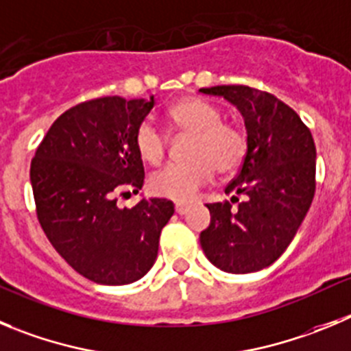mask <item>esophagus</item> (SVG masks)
I'll list each match as a JSON object with an SVG mask.
<instances>
[{
  "mask_svg": "<svg viewBox=\"0 0 351 351\" xmlns=\"http://www.w3.org/2000/svg\"><path fill=\"white\" fill-rule=\"evenodd\" d=\"M189 208H191V206L186 204V202H176L175 204V211L178 213V215H185V213L189 211Z\"/></svg>",
  "mask_w": 351,
  "mask_h": 351,
  "instance_id": "34e87169",
  "label": "esophagus"
}]
</instances>
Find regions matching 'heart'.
<instances>
[{"label": "heart", "mask_w": 351, "mask_h": 351, "mask_svg": "<svg viewBox=\"0 0 351 351\" xmlns=\"http://www.w3.org/2000/svg\"><path fill=\"white\" fill-rule=\"evenodd\" d=\"M168 117L173 130L191 135L186 142V157L191 159L171 162L154 173L149 182L154 195L189 201L213 178L215 169L230 175L241 168L247 156V136L235 123L223 121L218 107L189 97L173 104ZM135 147L143 160L157 165L168 150V135L154 121L143 119L136 126Z\"/></svg>", "instance_id": "b5f03b06"}]
</instances>
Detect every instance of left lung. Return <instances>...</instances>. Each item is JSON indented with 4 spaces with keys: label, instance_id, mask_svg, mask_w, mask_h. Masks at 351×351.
I'll return each mask as SVG.
<instances>
[{
    "label": "left lung",
    "instance_id": "1",
    "mask_svg": "<svg viewBox=\"0 0 351 351\" xmlns=\"http://www.w3.org/2000/svg\"><path fill=\"white\" fill-rule=\"evenodd\" d=\"M221 95L244 117L247 156L225 192L232 202L208 206L201 232L206 258L228 274H251L274 263L296 235L315 194V143L308 126L275 95L244 84L201 88ZM235 193L244 195L239 202Z\"/></svg>",
    "mask_w": 351,
    "mask_h": 351
}]
</instances>
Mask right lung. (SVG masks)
I'll return each instance as SVG.
<instances>
[{"label":"right lung","mask_w":351,"mask_h":351,"mask_svg":"<svg viewBox=\"0 0 351 351\" xmlns=\"http://www.w3.org/2000/svg\"><path fill=\"white\" fill-rule=\"evenodd\" d=\"M152 107L154 97L81 101L51 124L31 160L43 232L77 274L104 286L142 279L175 213L168 199L117 206L119 195L138 194L145 180L135 131Z\"/></svg>","instance_id":"obj_1"}]
</instances>
